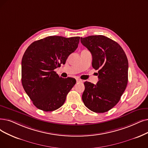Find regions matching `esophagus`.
I'll return each mask as SVG.
<instances>
[{
	"instance_id": "obj_1",
	"label": "esophagus",
	"mask_w": 148,
	"mask_h": 148,
	"mask_svg": "<svg viewBox=\"0 0 148 148\" xmlns=\"http://www.w3.org/2000/svg\"><path fill=\"white\" fill-rule=\"evenodd\" d=\"M76 81H77V82H83V81H82L81 79H79V78L76 79Z\"/></svg>"
}]
</instances>
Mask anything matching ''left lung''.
Here are the masks:
<instances>
[{
	"label": "left lung",
	"instance_id": "obj_1",
	"mask_svg": "<svg viewBox=\"0 0 148 148\" xmlns=\"http://www.w3.org/2000/svg\"><path fill=\"white\" fill-rule=\"evenodd\" d=\"M81 44L90 51L92 67L98 72L96 85L84 82L82 99L96 113H104L119 103L128 81V61L121 47L103 35L81 38Z\"/></svg>",
	"mask_w": 148,
	"mask_h": 148
}]
</instances>
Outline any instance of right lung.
<instances>
[{
	"label": "right lung",
	"instance_id": "right-lung-1",
	"mask_svg": "<svg viewBox=\"0 0 148 148\" xmlns=\"http://www.w3.org/2000/svg\"><path fill=\"white\" fill-rule=\"evenodd\" d=\"M79 39L49 36L34 41L25 51L22 60V84L38 109L51 112L64 104L76 80L61 78L54 70L66 63L77 49Z\"/></svg>",
	"mask_w": 148,
	"mask_h": 148
}]
</instances>
